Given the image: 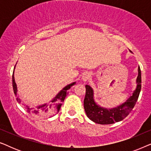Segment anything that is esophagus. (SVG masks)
Segmentation results:
<instances>
[{
	"mask_svg": "<svg viewBox=\"0 0 151 151\" xmlns=\"http://www.w3.org/2000/svg\"><path fill=\"white\" fill-rule=\"evenodd\" d=\"M90 78H91V74L89 73H88V72H86V73H84L83 74V76H82V81L84 82H87L88 80L90 79Z\"/></svg>",
	"mask_w": 151,
	"mask_h": 151,
	"instance_id": "34e87169",
	"label": "esophagus"
}]
</instances>
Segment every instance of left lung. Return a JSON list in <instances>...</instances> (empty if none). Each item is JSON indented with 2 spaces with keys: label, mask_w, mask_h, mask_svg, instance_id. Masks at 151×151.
I'll return each instance as SVG.
<instances>
[{
  "label": "left lung",
  "mask_w": 151,
  "mask_h": 151,
  "mask_svg": "<svg viewBox=\"0 0 151 151\" xmlns=\"http://www.w3.org/2000/svg\"><path fill=\"white\" fill-rule=\"evenodd\" d=\"M141 70L138 67L135 89L131 96L122 104L114 108L107 109L100 106L94 100V91L91 86L86 85V95L84 100V111L91 120L100 124H111L118 122L125 118L133 109L141 91Z\"/></svg>",
  "instance_id": "obj_1"
}]
</instances>
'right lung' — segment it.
<instances>
[{"label":"right lung","instance_id":"right-lung-1","mask_svg":"<svg viewBox=\"0 0 151 151\" xmlns=\"http://www.w3.org/2000/svg\"><path fill=\"white\" fill-rule=\"evenodd\" d=\"M16 67V66H15ZM14 67V69H15ZM76 82H72V83L68 84L66 86H65L58 93L55 97H54L50 102L47 103H44V104L38 105L36 106V109L34 108H27V111L28 113H31L35 115H38V116H47V115H50L49 117H52L54 115V114H56L59 112L60 107L63 104V102L65 100V97L67 96V91L73 86ZM12 85H13V89L15 96H17L18 92V88L16 83L15 82V78H14V70L13 72V76H12ZM17 101L20 102V99L17 98Z\"/></svg>","mask_w":151,"mask_h":151}]
</instances>
